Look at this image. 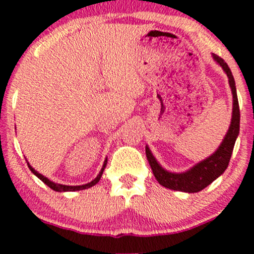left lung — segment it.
<instances>
[{
  "instance_id": "8db88e82",
  "label": "left lung",
  "mask_w": 254,
  "mask_h": 254,
  "mask_svg": "<svg viewBox=\"0 0 254 254\" xmlns=\"http://www.w3.org/2000/svg\"><path fill=\"white\" fill-rule=\"evenodd\" d=\"M212 58L222 66L224 72L228 76V82L230 89H232L233 115L230 127L228 131H227L226 136H224L222 143L220 144V147L217 148V150L211 156L206 157L205 160L198 162L197 165H194L190 170L183 172V173H172V172L166 171L156 161V159L151 154L149 148L145 147L147 159L149 161L151 171H153L156 180L159 182L160 185L171 189V190L194 193V192L202 191L206 186L210 185L214 180H216L228 167L229 160L232 157L233 148H234L239 131H240V109H239L237 87H235L234 77H233L228 64L224 62L222 58L215 54H212Z\"/></svg>"
}]
</instances>
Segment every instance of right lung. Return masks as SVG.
<instances>
[{
    "mask_svg": "<svg viewBox=\"0 0 254 254\" xmlns=\"http://www.w3.org/2000/svg\"><path fill=\"white\" fill-rule=\"evenodd\" d=\"M27 165H28V167H30V170H31L32 173H33L34 176H37L38 178H39V179L42 180V182H43L44 184H46V185H48L49 188H50V189H52V190H54V191H57V192H65V191H80V190H86V189L92 188V186H94L95 184H97V183L99 182V180H100L101 176H103V172H104V170H105V167H106V165H107V157H106V160H105V161H104L103 168H101L100 173L98 174V177L95 178L94 180H92V182L88 183V184H84V185H78V186L62 185V184H57V183L51 182L50 179H48V178H46V177H44L43 174L38 173V172H37L36 170H34V168L32 167V166H31L30 164H28V162H27Z\"/></svg>",
    "mask_w": 254,
    "mask_h": 254,
    "instance_id": "1",
    "label": "right lung"
}]
</instances>
